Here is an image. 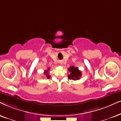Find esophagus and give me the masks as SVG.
<instances>
[{"label": "esophagus", "instance_id": "esophagus-1", "mask_svg": "<svg viewBox=\"0 0 121 121\" xmlns=\"http://www.w3.org/2000/svg\"><path fill=\"white\" fill-rule=\"evenodd\" d=\"M59 63H60V64H62V62L61 61H60V62H59Z\"/></svg>", "mask_w": 121, "mask_h": 121}]
</instances>
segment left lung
I'll return each mask as SVG.
<instances>
[{"instance_id": "obj_1", "label": "left lung", "mask_w": 121, "mask_h": 121, "mask_svg": "<svg viewBox=\"0 0 121 121\" xmlns=\"http://www.w3.org/2000/svg\"><path fill=\"white\" fill-rule=\"evenodd\" d=\"M70 74L68 75V78L70 80H79L81 77V71L78 70L76 67L70 66L68 69Z\"/></svg>"}]
</instances>
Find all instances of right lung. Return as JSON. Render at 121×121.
<instances>
[{"mask_svg":"<svg viewBox=\"0 0 121 121\" xmlns=\"http://www.w3.org/2000/svg\"><path fill=\"white\" fill-rule=\"evenodd\" d=\"M49 70H50V68H48L47 70L45 71V72H44V75H45V77H47L48 78H50V76H49V72H48V71H49Z\"/></svg>","mask_w":121,"mask_h":121,"instance_id":"obj_1","label":"right lung"}]
</instances>
